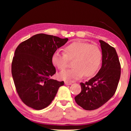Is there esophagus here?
<instances>
[{
	"label": "esophagus",
	"mask_w": 131,
	"mask_h": 131,
	"mask_svg": "<svg viewBox=\"0 0 131 131\" xmlns=\"http://www.w3.org/2000/svg\"><path fill=\"white\" fill-rule=\"evenodd\" d=\"M72 83H73V82H68V81L65 82V84L66 85H71V84H72Z\"/></svg>",
	"instance_id": "esophagus-1"
}]
</instances>
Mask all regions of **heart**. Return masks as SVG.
Masks as SVG:
<instances>
[{"label": "heart", "instance_id": "obj_1", "mask_svg": "<svg viewBox=\"0 0 131 131\" xmlns=\"http://www.w3.org/2000/svg\"><path fill=\"white\" fill-rule=\"evenodd\" d=\"M65 53L57 50L52 55L53 65L61 71L67 67L69 60H72L73 67L60 74L64 80L78 79L82 76H94L100 69L102 52L98 46L83 42H74L64 48Z\"/></svg>", "mask_w": 131, "mask_h": 131}]
</instances>
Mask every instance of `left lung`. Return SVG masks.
I'll return each instance as SVG.
<instances>
[{
    "label": "left lung",
    "instance_id": "left-lung-1",
    "mask_svg": "<svg viewBox=\"0 0 131 131\" xmlns=\"http://www.w3.org/2000/svg\"><path fill=\"white\" fill-rule=\"evenodd\" d=\"M102 50V66L94 78L80 83L81 92L75 101L86 110H95L107 103L115 94L121 78V67L116 49L100 40Z\"/></svg>",
    "mask_w": 131,
    "mask_h": 131
}]
</instances>
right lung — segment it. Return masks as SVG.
Here are the masks:
<instances>
[{
  "label": "right lung",
  "instance_id": "1",
  "mask_svg": "<svg viewBox=\"0 0 131 131\" xmlns=\"http://www.w3.org/2000/svg\"><path fill=\"white\" fill-rule=\"evenodd\" d=\"M52 35L37 34L15 49L11 71L16 90L25 104L35 110L48 107L64 82L51 79L56 73L53 53L67 42Z\"/></svg>",
  "mask_w": 131,
  "mask_h": 131
}]
</instances>
